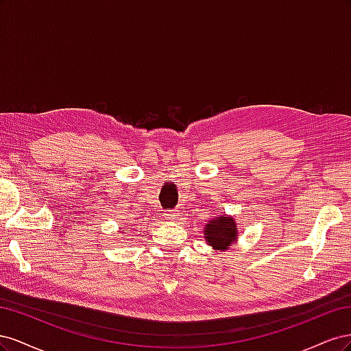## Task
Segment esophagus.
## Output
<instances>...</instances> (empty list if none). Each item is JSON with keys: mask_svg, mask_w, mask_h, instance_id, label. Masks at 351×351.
I'll list each match as a JSON object with an SVG mask.
<instances>
[{"mask_svg": "<svg viewBox=\"0 0 351 351\" xmlns=\"http://www.w3.org/2000/svg\"><path fill=\"white\" fill-rule=\"evenodd\" d=\"M165 217L168 221H177L180 215L177 214V212H168V214H165Z\"/></svg>", "mask_w": 351, "mask_h": 351, "instance_id": "esophagus-1", "label": "esophagus"}]
</instances>
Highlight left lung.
I'll return each mask as SVG.
<instances>
[{"label":"left lung","mask_w":351,"mask_h":351,"mask_svg":"<svg viewBox=\"0 0 351 351\" xmlns=\"http://www.w3.org/2000/svg\"><path fill=\"white\" fill-rule=\"evenodd\" d=\"M205 240L215 250H227L232 243L237 241L239 230L234 218L228 215L217 217L205 226Z\"/></svg>","instance_id":"obj_1"}]
</instances>
